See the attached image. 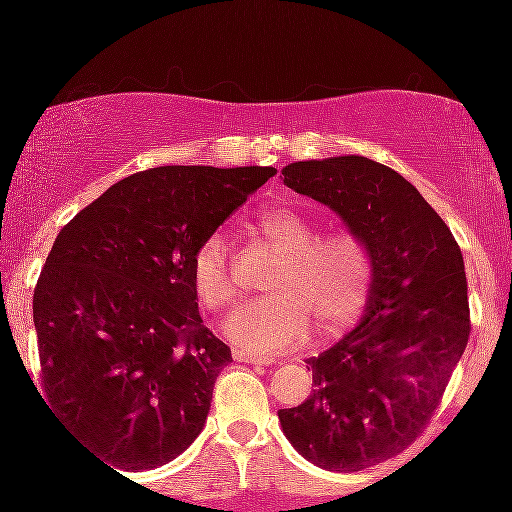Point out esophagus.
<instances>
[{
	"label": "esophagus",
	"mask_w": 512,
	"mask_h": 512,
	"mask_svg": "<svg viewBox=\"0 0 512 512\" xmlns=\"http://www.w3.org/2000/svg\"><path fill=\"white\" fill-rule=\"evenodd\" d=\"M233 358H236V361H240V363H248V366H269V363H272V358L245 354V351H240V349L233 351Z\"/></svg>",
	"instance_id": "obj_1"
}]
</instances>
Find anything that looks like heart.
<instances>
[{
    "instance_id": "b5f03b06",
    "label": "heart",
    "mask_w": 512,
    "mask_h": 512,
    "mask_svg": "<svg viewBox=\"0 0 512 512\" xmlns=\"http://www.w3.org/2000/svg\"><path fill=\"white\" fill-rule=\"evenodd\" d=\"M264 233L284 252L269 281L274 293L238 303L221 330L233 344L255 354L293 349L308 337L310 317L317 330L339 334L366 310L373 289V255L356 233L320 236V228L291 204H272L260 216ZM192 281L204 303L219 310L236 298L231 250L214 231L192 257Z\"/></svg>"
}]
</instances>
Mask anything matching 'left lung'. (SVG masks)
Segmentation results:
<instances>
[{
	"mask_svg": "<svg viewBox=\"0 0 512 512\" xmlns=\"http://www.w3.org/2000/svg\"><path fill=\"white\" fill-rule=\"evenodd\" d=\"M284 182L332 209L373 255L361 322L308 358L310 397L279 409L305 460L358 472L424 431L469 339L467 276L457 240L421 192L366 156L289 163Z\"/></svg>",
	"mask_w": 512,
	"mask_h": 512,
	"instance_id": "left-lung-1",
	"label": "left lung"
}]
</instances>
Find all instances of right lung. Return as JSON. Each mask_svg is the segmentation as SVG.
Returning <instances> with one entry per match:
<instances>
[{
    "label": "right lung",
    "mask_w": 512,
    "mask_h": 512,
    "mask_svg": "<svg viewBox=\"0 0 512 512\" xmlns=\"http://www.w3.org/2000/svg\"><path fill=\"white\" fill-rule=\"evenodd\" d=\"M272 166H161L115 182L55 238L33 293L57 416L122 472L185 452L231 349L199 325L192 257Z\"/></svg>",
    "instance_id": "right-lung-1"
}]
</instances>
